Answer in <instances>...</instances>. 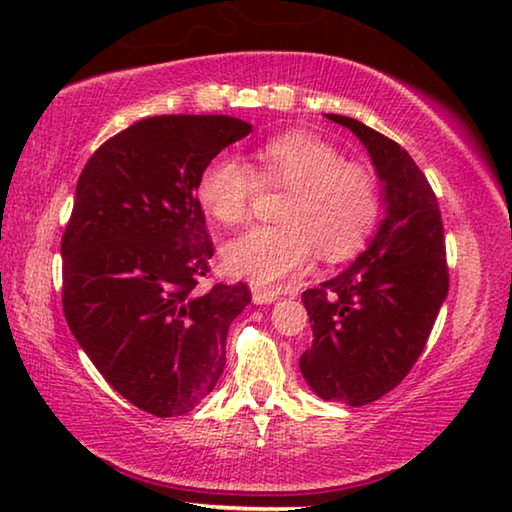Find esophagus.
<instances>
[{"mask_svg": "<svg viewBox=\"0 0 512 512\" xmlns=\"http://www.w3.org/2000/svg\"><path fill=\"white\" fill-rule=\"evenodd\" d=\"M273 300H277V291L253 287V302H257V305H271Z\"/></svg>", "mask_w": 512, "mask_h": 512, "instance_id": "obj_1", "label": "esophagus"}]
</instances>
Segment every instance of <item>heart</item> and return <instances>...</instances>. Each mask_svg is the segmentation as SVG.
<instances>
[{
    "label": "heart",
    "mask_w": 512,
    "mask_h": 512,
    "mask_svg": "<svg viewBox=\"0 0 512 512\" xmlns=\"http://www.w3.org/2000/svg\"><path fill=\"white\" fill-rule=\"evenodd\" d=\"M255 158L257 173L235 155H216L196 183L198 203L223 225L248 219L259 183L289 189L277 212L280 225H255L225 244L230 273L271 287L305 273L314 250L329 264L357 253L381 212L379 183L368 164L345 160L336 146L305 131L273 137Z\"/></svg>",
    "instance_id": "1"
}]
</instances>
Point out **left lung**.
Here are the masks:
<instances>
[{
    "mask_svg": "<svg viewBox=\"0 0 512 512\" xmlns=\"http://www.w3.org/2000/svg\"><path fill=\"white\" fill-rule=\"evenodd\" d=\"M327 119L368 149L386 216L348 271L302 293L314 341L300 370L323 400L363 406L393 391L420 359L447 298V250L438 198L411 155L357 119Z\"/></svg>",
    "mask_w": 512,
    "mask_h": 512,
    "instance_id": "8db88e82",
    "label": "left lung"
}]
</instances>
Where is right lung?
<instances>
[{
  "label": "right lung",
  "mask_w": 512,
  "mask_h": 512,
  "mask_svg": "<svg viewBox=\"0 0 512 512\" xmlns=\"http://www.w3.org/2000/svg\"><path fill=\"white\" fill-rule=\"evenodd\" d=\"M253 128L228 115H158L103 142L81 171L60 241L63 311L103 379L158 418L192 411L225 368L248 284L214 282L196 183Z\"/></svg>",
  "instance_id": "obj_1"
}]
</instances>
